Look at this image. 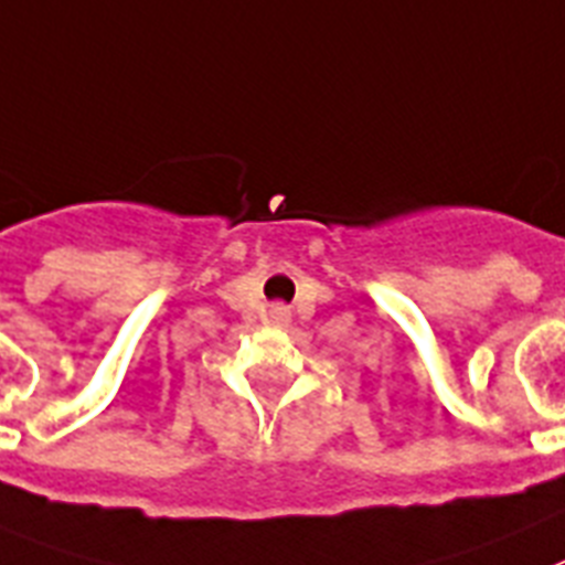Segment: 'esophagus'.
Here are the masks:
<instances>
[{
    "instance_id": "34e87169",
    "label": "esophagus",
    "mask_w": 565,
    "mask_h": 565,
    "mask_svg": "<svg viewBox=\"0 0 565 565\" xmlns=\"http://www.w3.org/2000/svg\"><path fill=\"white\" fill-rule=\"evenodd\" d=\"M269 321L276 323V327H284L289 321L287 307H269Z\"/></svg>"
}]
</instances>
